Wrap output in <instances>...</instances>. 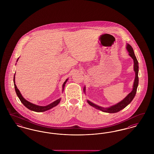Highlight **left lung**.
<instances>
[{
	"label": "left lung",
	"mask_w": 154,
	"mask_h": 154,
	"mask_svg": "<svg viewBox=\"0 0 154 154\" xmlns=\"http://www.w3.org/2000/svg\"><path fill=\"white\" fill-rule=\"evenodd\" d=\"M126 48L129 52V55L132 57V59L134 60V70L135 74H136V77H135L134 82V84H133V88L132 92L129 94H128L123 100L118 103L116 105H114V106L110 107L109 108L104 109L103 107H99V106L96 105L95 104L91 102L89 100H87L89 104L91 105V106L94 107L95 108L98 109V110H102V111L105 112L114 113V112H117L118 111H119L120 110H122L123 109H124L125 107H126L130 103L132 102V100L133 99L134 97L135 96V95L136 94L137 88L138 84H139V77H138L139 63H138L137 58H136V56L134 54L133 49L132 46L129 44H128L127 47H126ZM84 90L85 91V88H84Z\"/></svg>",
	"instance_id": "1"
}]
</instances>
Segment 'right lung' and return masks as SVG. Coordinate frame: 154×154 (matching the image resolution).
<instances>
[{"mask_svg": "<svg viewBox=\"0 0 154 154\" xmlns=\"http://www.w3.org/2000/svg\"><path fill=\"white\" fill-rule=\"evenodd\" d=\"M18 60V59H17ZM67 80V79L66 80L65 82L63 83V90L64 89L65 87V85L66 84V81ZM14 88L15 90V92H16V94L18 96V97H19L20 101L21 102L22 104L26 107L28 108V109H29L30 110H32L33 111H36V112H43V111H45L47 110H50L51 109L52 107L57 106L59 104V103L60 102V99H59L57 100L54 102L52 103L51 104L46 106H37L35 105L34 104H32L31 103H30L29 102L27 101L26 100H25L21 95L20 91L18 90V89L17 87L15 84V75L14 76Z\"/></svg>", "mask_w": 154, "mask_h": 154, "instance_id": "add662e5", "label": "right lung"}]
</instances>
